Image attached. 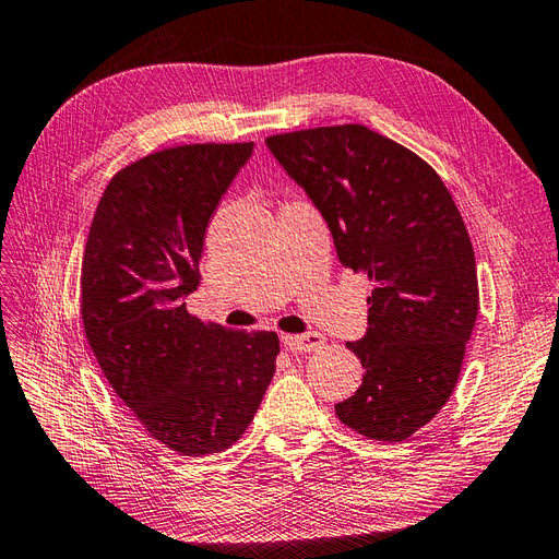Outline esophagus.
<instances>
[{"label": "esophagus", "instance_id": "1", "mask_svg": "<svg viewBox=\"0 0 559 559\" xmlns=\"http://www.w3.org/2000/svg\"><path fill=\"white\" fill-rule=\"evenodd\" d=\"M284 345L294 352H314L324 345V337L319 333H302V335H284Z\"/></svg>", "mask_w": 559, "mask_h": 559}]
</instances>
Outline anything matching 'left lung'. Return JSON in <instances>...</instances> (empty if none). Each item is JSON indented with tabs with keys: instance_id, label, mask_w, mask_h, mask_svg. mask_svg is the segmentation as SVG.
I'll list each match as a JSON object with an SVG mask.
<instances>
[{
	"instance_id": "1",
	"label": "left lung",
	"mask_w": 559,
	"mask_h": 559,
	"mask_svg": "<svg viewBox=\"0 0 559 559\" xmlns=\"http://www.w3.org/2000/svg\"><path fill=\"white\" fill-rule=\"evenodd\" d=\"M265 142L324 214L341 263L373 284L368 333L347 343L366 368L364 382L335 415L370 441L401 443L452 396L478 319L464 218L425 158L366 126Z\"/></svg>"
}]
</instances>
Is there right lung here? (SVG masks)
I'll use <instances>...</instances> for the list:
<instances>
[{
  "label": "right lung",
  "mask_w": 559,
  "mask_h": 559,
  "mask_svg": "<svg viewBox=\"0 0 559 559\" xmlns=\"http://www.w3.org/2000/svg\"><path fill=\"white\" fill-rule=\"evenodd\" d=\"M251 142L158 148L118 170L81 261L83 333L114 394L183 456L230 448L275 376V331H230L186 312L202 240Z\"/></svg>",
  "instance_id": "obj_1"
}]
</instances>
